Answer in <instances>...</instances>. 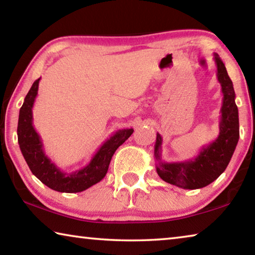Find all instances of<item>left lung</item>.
Here are the masks:
<instances>
[{"label":"left lung","instance_id":"8db88e82","mask_svg":"<svg viewBox=\"0 0 255 255\" xmlns=\"http://www.w3.org/2000/svg\"><path fill=\"white\" fill-rule=\"evenodd\" d=\"M214 60L223 93L218 137L210 144L202 146L196 157L183 162L167 163L162 159V136L156 133L154 156L157 174L165 182L182 189H200L214 182L226 170L239 143V109L235 103L233 82L218 54L214 53Z\"/></svg>","mask_w":255,"mask_h":255}]
</instances>
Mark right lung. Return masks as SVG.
<instances>
[{
	"label": "right lung",
	"mask_w": 255,
	"mask_h": 255,
	"mask_svg": "<svg viewBox=\"0 0 255 255\" xmlns=\"http://www.w3.org/2000/svg\"><path fill=\"white\" fill-rule=\"evenodd\" d=\"M40 79L33 82L19 112L18 143L21 153L32 174L48 188L66 193L84 191L105 178L112 155L130 137L133 129L126 128L115 131L100 146L88 165L73 172H64L45 154L41 138L32 125V108L38 96Z\"/></svg>",
	"instance_id": "obj_1"
}]
</instances>
